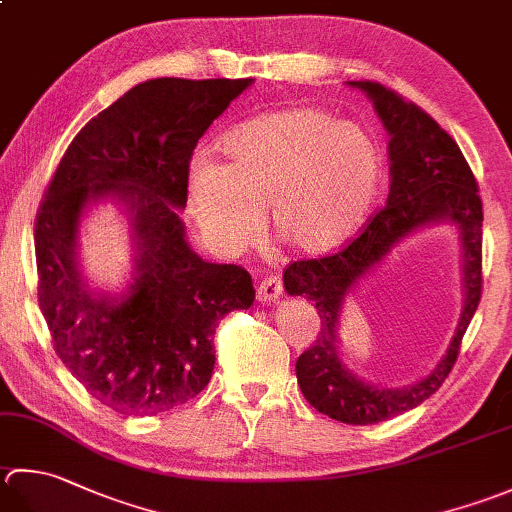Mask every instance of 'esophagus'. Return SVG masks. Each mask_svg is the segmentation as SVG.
Masks as SVG:
<instances>
[{
	"label": "esophagus",
	"instance_id": "1",
	"mask_svg": "<svg viewBox=\"0 0 512 512\" xmlns=\"http://www.w3.org/2000/svg\"><path fill=\"white\" fill-rule=\"evenodd\" d=\"M282 290H284L282 279L275 277V275L264 277L262 282L257 284V299L262 304H270V302H275L279 295H282Z\"/></svg>",
	"mask_w": 512,
	"mask_h": 512
}]
</instances>
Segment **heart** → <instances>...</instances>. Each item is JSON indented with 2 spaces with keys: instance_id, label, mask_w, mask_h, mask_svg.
I'll return each mask as SVG.
<instances>
[{
  "instance_id": "1",
  "label": "heart",
  "mask_w": 512,
  "mask_h": 512,
  "mask_svg": "<svg viewBox=\"0 0 512 512\" xmlns=\"http://www.w3.org/2000/svg\"><path fill=\"white\" fill-rule=\"evenodd\" d=\"M222 150L226 164L199 157L190 166L188 202L210 246L226 255L255 242L266 206L286 246L330 253L364 226L382 179L375 139L315 106L248 119Z\"/></svg>"
}]
</instances>
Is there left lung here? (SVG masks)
I'll list each match as a JSON object with an SVG mask.
<instances>
[{"instance_id": "1", "label": "left lung", "mask_w": 512, "mask_h": 512, "mask_svg": "<svg viewBox=\"0 0 512 512\" xmlns=\"http://www.w3.org/2000/svg\"><path fill=\"white\" fill-rule=\"evenodd\" d=\"M364 90L382 119L390 159L386 206L368 219L362 235L339 253L302 259L284 270L288 295L315 304L322 330L315 344L299 355L297 384L308 404L344 424L366 426L417 408L444 384L453 370L466 328L482 299V199L473 170L446 130L413 102L377 82H348ZM448 221L463 242L465 310L447 355L419 383L382 389L362 383L336 353V324L343 297L404 236L417 227Z\"/></svg>"}]
</instances>
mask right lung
<instances>
[{
  "instance_id": "add662e5",
  "label": "right lung",
  "mask_w": 512,
  "mask_h": 512,
  "mask_svg": "<svg viewBox=\"0 0 512 512\" xmlns=\"http://www.w3.org/2000/svg\"><path fill=\"white\" fill-rule=\"evenodd\" d=\"M250 84H137L79 130L44 193L35 222L39 308L57 357L122 415H157L202 393L219 319L255 302L248 270L199 257L179 217L199 137ZM99 198L122 203L134 233V284L122 296L90 289L76 262L78 222Z\"/></svg>"
}]
</instances>
